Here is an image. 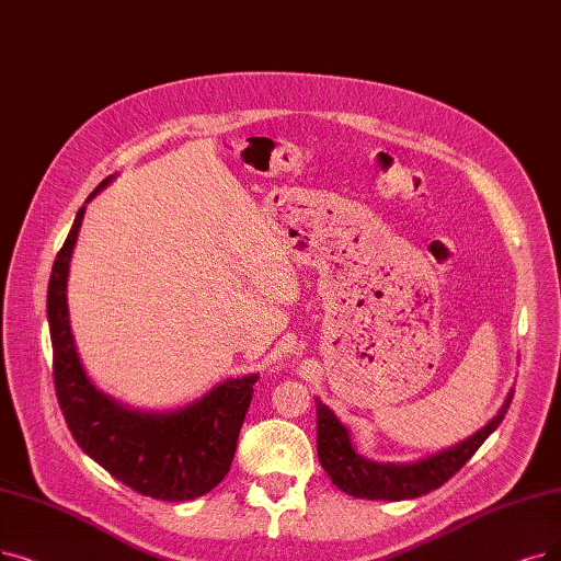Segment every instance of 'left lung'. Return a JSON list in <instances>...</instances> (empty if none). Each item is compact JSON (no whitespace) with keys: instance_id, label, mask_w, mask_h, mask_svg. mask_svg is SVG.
Segmentation results:
<instances>
[{"instance_id":"1","label":"left lung","mask_w":561,"mask_h":561,"mask_svg":"<svg viewBox=\"0 0 561 561\" xmlns=\"http://www.w3.org/2000/svg\"><path fill=\"white\" fill-rule=\"evenodd\" d=\"M513 391L497 416H492L479 433L467 437L465 442L449 446L435 456H428L416 462H375L356 454L350 442V433L339 416L329 410L322 400L318 402V456L324 472L331 477L333 485H339L352 497L362 500H385L400 502L425 495L449 481L458 469L477 454L479 446L497 431L508 405Z\"/></svg>"}]
</instances>
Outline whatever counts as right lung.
Instances as JSON below:
<instances>
[{"label": "right lung", "instance_id": "1", "mask_svg": "<svg viewBox=\"0 0 561 561\" xmlns=\"http://www.w3.org/2000/svg\"><path fill=\"white\" fill-rule=\"evenodd\" d=\"M110 179L101 182L87 203ZM84 209L76 214L48 283L53 375L61 414L80 449L130 490L163 502L203 497L230 472L257 375L230 377L207 396L172 412L130 410L103 393L82 368L66 301Z\"/></svg>", "mask_w": 561, "mask_h": 561}]
</instances>
